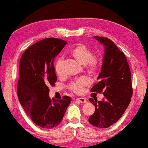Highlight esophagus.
Here are the masks:
<instances>
[{"mask_svg":"<svg viewBox=\"0 0 148 148\" xmlns=\"http://www.w3.org/2000/svg\"><path fill=\"white\" fill-rule=\"evenodd\" d=\"M76 100H77V101H78L79 102H80L82 103H86V101H86V99H85V98H82V97L77 98Z\"/></svg>","mask_w":148,"mask_h":148,"instance_id":"1","label":"esophagus"}]
</instances>
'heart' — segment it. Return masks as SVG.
I'll use <instances>...</instances> for the list:
<instances>
[{
	"label": "heart",
	"instance_id": "obj_1",
	"mask_svg": "<svg viewBox=\"0 0 148 148\" xmlns=\"http://www.w3.org/2000/svg\"><path fill=\"white\" fill-rule=\"evenodd\" d=\"M70 53L71 55L79 63L82 65H86L88 72L90 73H94L97 71L98 66H99V61L97 58L94 57L93 51L87 46L83 44H79L71 50ZM62 62V59L59 58L56 64L55 70L58 75H61L60 66ZM89 84L90 80L88 78L81 77L75 81L72 82L69 86V88L73 92L80 93L83 90L84 88L89 85Z\"/></svg>",
	"mask_w": 148,
	"mask_h": 148
}]
</instances>
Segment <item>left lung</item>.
Masks as SVG:
<instances>
[{
    "instance_id": "left-lung-1",
    "label": "left lung",
    "mask_w": 148,
    "mask_h": 148,
    "mask_svg": "<svg viewBox=\"0 0 148 148\" xmlns=\"http://www.w3.org/2000/svg\"><path fill=\"white\" fill-rule=\"evenodd\" d=\"M95 38L104 45L105 53L98 82L91 91L103 92L105 97L99 101L89 99L95 112L88 122L97 128H105L118 122L129 105L133 95L131 74L125 55L112 40L103 36Z\"/></svg>"
}]
</instances>
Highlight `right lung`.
<instances>
[{
  "mask_svg": "<svg viewBox=\"0 0 148 148\" xmlns=\"http://www.w3.org/2000/svg\"><path fill=\"white\" fill-rule=\"evenodd\" d=\"M66 41L47 38L30 46L20 58L18 97L26 114L40 127L52 128L62 121L71 98L51 100L49 86L57 80L54 58L66 45Z\"/></svg>",
  "mask_w": 148,
  "mask_h": 148,
  "instance_id": "obj_1",
  "label": "right lung"
}]
</instances>
